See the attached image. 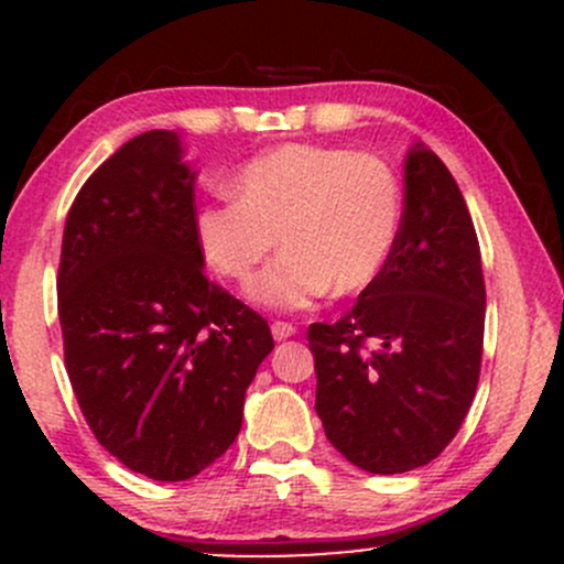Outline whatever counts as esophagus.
Wrapping results in <instances>:
<instances>
[{"mask_svg": "<svg viewBox=\"0 0 564 564\" xmlns=\"http://www.w3.org/2000/svg\"><path fill=\"white\" fill-rule=\"evenodd\" d=\"M270 332H273V339H275V341H283V339H289V336H294V334H296V328L291 326V323L275 321L273 326H270Z\"/></svg>", "mask_w": 564, "mask_h": 564, "instance_id": "1", "label": "esophagus"}]
</instances>
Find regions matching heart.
<instances>
[{
    "instance_id": "obj_1",
    "label": "heart",
    "mask_w": 564,
    "mask_h": 564,
    "mask_svg": "<svg viewBox=\"0 0 564 564\" xmlns=\"http://www.w3.org/2000/svg\"><path fill=\"white\" fill-rule=\"evenodd\" d=\"M232 196L200 206L196 236L223 275L243 278L278 243L283 254L246 283L268 310H304L328 291L371 286L400 236L403 198L390 166L345 148H273L246 161Z\"/></svg>"
}]
</instances>
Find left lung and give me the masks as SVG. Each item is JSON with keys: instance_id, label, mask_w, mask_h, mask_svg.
I'll return each mask as SVG.
<instances>
[{"instance_id": "left-lung-1", "label": "left lung", "mask_w": 564, "mask_h": 564, "mask_svg": "<svg viewBox=\"0 0 564 564\" xmlns=\"http://www.w3.org/2000/svg\"><path fill=\"white\" fill-rule=\"evenodd\" d=\"M390 262L341 321L313 323L315 411L355 467L400 475L445 451L480 379L485 281L475 225L448 166L405 153Z\"/></svg>"}]
</instances>
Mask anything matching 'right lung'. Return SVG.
I'll list each match as a JSON object with an SVG mask.
<instances>
[{"label":"right lung","instance_id":"1","mask_svg":"<svg viewBox=\"0 0 564 564\" xmlns=\"http://www.w3.org/2000/svg\"><path fill=\"white\" fill-rule=\"evenodd\" d=\"M196 172L172 129L113 153L70 206L57 315L70 387L97 443L161 482L215 464L273 349L262 315L204 273Z\"/></svg>","mask_w":564,"mask_h":564}]
</instances>
